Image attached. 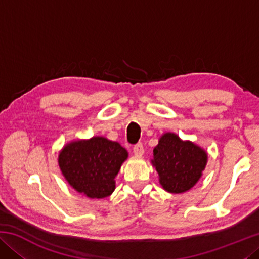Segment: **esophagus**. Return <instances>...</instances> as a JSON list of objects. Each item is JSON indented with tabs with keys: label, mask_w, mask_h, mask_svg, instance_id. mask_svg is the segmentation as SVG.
Segmentation results:
<instances>
[{
	"label": "esophagus",
	"mask_w": 259,
	"mask_h": 259,
	"mask_svg": "<svg viewBox=\"0 0 259 259\" xmlns=\"http://www.w3.org/2000/svg\"><path fill=\"white\" fill-rule=\"evenodd\" d=\"M133 151H134V154L136 156H142L144 154V146H143V144L142 143L136 144V145L133 148Z\"/></svg>",
	"instance_id": "34e87169"
}]
</instances>
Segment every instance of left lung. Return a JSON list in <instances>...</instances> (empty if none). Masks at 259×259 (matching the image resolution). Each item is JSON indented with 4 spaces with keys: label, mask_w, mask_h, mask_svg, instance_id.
<instances>
[{
    "label": "left lung",
    "mask_w": 259,
    "mask_h": 259,
    "mask_svg": "<svg viewBox=\"0 0 259 259\" xmlns=\"http://www.w3.org/2000/svg\"><path fill=\"white\" fill-rule=\"evenodd\" d=\"M208 153L191 140H183L174 133H165L153 150L152 165L159 175L163 190L179 194L190 191L202 177Z\"/></svg>",
    "instance_id": "obj_1"
}]
</instances>
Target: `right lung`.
<instances>
[{
	"label": "right lung",
	"instance_id": "right-lung-1",
	"mask_svg": "<svg viewBox=\"0 0 259 259\" xmlns=\"http://www.w3.org/2000/svg\"><path fill=\"white\" fill-rule=\"evenodd\" d=\"M128 151L102 136L75 139L61 148L60 171L74 190L90 199H104L115 190V177Z\"/></svg>",
	"mask_w": 259,
	"mask_h": 259
}]
</instances>
